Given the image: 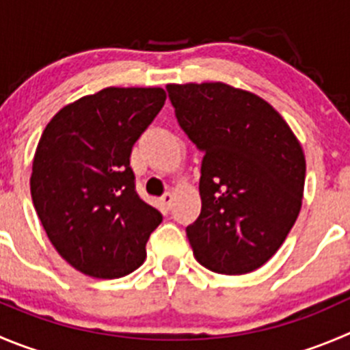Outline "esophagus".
Wrapping results in <instances>:
<instances>
[{
	"label": "esophagus",
	"instance_id": "1",
	"mask_svg": "<svg viewBox=\"0 0 350 350\" xmlns=\"http://www.w3.org/2000/svg\"><path fill=\"white\" fill-rule=\"evenodd\" d=\"M159 201H161L163 208L170 209V208H172V202H173V194H172V192H165V194L161 196V199H159Z\"/></svg>",
	"mask_w": 350,
	"mask_h": 350
}]
</instances>
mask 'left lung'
I'll list each match as a JSON object with an SVG mask.
<instances>
[{
	"mask_svg": "<svg viewBox=\"0 0 350 350\" xmlns=\"http://www.w3.org/2000/svg\"><path fill=\"white\" fill-rule=\"evenodd\" d=\"M182 131L202 151L201 213L187 232L196 259L244 275L284 244L302 204L306 159L265 99L221 82L166 88Z\"/></svg>",
	"mask_w": 350,
	"mask_h": 350,
	"instance_id": "8db88e82",
	"label": "left lung"
}]
</instances>
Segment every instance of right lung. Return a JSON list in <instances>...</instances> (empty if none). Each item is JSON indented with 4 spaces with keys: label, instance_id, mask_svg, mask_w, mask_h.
Wrapping results in <instances>:
<instances>
[{
    "label": "right lung",
    "instance_id": "right-lung-1",
    "mask_svg": "<svg viewBox=\"0 0 350 350\" xmlns=\"http://www.w3.org/2000/svg\"><path fill=\"white\" fill-rule=\"evenodd\" d=\"M166 101L159 88H106L59 109L32 163L31 194L49 241L94 278L144 262L163 215L135 191L131 152Z\"/></svg>",
    "mask_w": 350,
    "mask_h": 350
}]
</instances>
